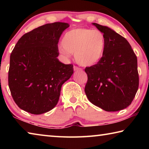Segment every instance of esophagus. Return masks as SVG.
<instances>
[{"label":"esophagus","instance_id":"34e87169","mask_svg":"<svg viewBox=\"0 0 149 149\" xmlns=\"http://www.w3.org/2000/svg\"><path fill=\"white\" fill-rule=\"evenodd\" d=\"M74 70L75 72H77V71H81V68H78L77 66H74Z\"/></svg>","mask_w":149,"mask_h":149}]
</instances>
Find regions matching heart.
Masks as SVG:
<instances>
[{
  "mask_svg": "<svg viewBox=\"0 0 149 149\" xmlns=\"http://www.w3.org/2000/svg\"><path fill=\"white\" fill-rule=\"evenodd\" d=\"M106 42L104 35L99 30L73 29L64 35L58 51L65 58L74 53L75 59L78 64L83 66H92L102 59Z\"/></svg>",
  "mask_w": 149,
  "mask_h": 149,
  "instance_id": "b5f03b06",
  "label": "heart"
}]
</instances>
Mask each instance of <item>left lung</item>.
Wrapping results in <instances>:
<instances>
[{"instance_id":"left-lung-1","label":"left lung","mask_w":149,"mask_h":149,"mask_svg":"<svg viewBox=\"0 0 149 149\" xmlns=\"http://www.w3.org/2000/svg\"><path fill=\"white\" fill-rule=\"evenodd\" d=\"M106 37L104 55L85 71L88 80L85 92L89 101L107 112L131 104L139 87L137 59L130 44L114 30L92 23Z\"/></svg>"}]
</instances>
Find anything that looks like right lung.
I'll return each instance as SVG.
<instances>
[{"instance_id":"1","label":"right lung","mask_w":149,"mask_h":149,"mask_svg":"<svg viewBox=\"0 0 149 149\" xmlns=\"http://www.w3.org/2000/svg\"><path fill=\"white\" fill-rule=\"evenodd\" d=\"M70 27L47 24L24 34L10 54L8 86L16 104L33 114L51 110L58 102L62 85L74 74L72 64L60 62L58 42Z\"/></svg>"}]
</instances>
